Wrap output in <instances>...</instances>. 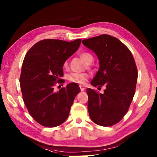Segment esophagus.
Wrapping results in <instances>:
<instances>
[{
  "instance_id": "1",
  "label": "esophagus",
  "mask_w": 157,
  "mask_h": 157,
  "mask_svg": "<svg viewBox=\"0 0 157 157\" xmlns=\"http://www.w3.org/2000/svg\"><path fill=\"white\" fill-rule=\"evenodd\" d=\"M79 88H80V90H81V91L82 92V91H84V90H85V88L84 87V86H79Z\"/></svg>"
}]
</instances>
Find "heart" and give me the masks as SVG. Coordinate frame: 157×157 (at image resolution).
<instances>
[{"mask_svg":"<svg viewBox=\"0 0 157 157\" xmlns=\"http://www.w3.org/2000/svg\"><path fill=\"white\" fill-rule=\"evenodd\" d=\"M81 59L87 64H90L93 61V56L89 52H83L80 55ZM68 65L67 61H65L63 67L66 68ZM89 75L87 73H71L67 75V79L71 83L78 84H84L88 80Z\"/></svg>","mask_w":157,"mask_h":157,"instance_id":"1","label":"heart"}]
</instances>
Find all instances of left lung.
Here are the masks:
<instances>
[{
    "label": "left lung",
    "mask_w": 157,
    "mask_h": 157,
    "mask_svg": "<svg viewBox=\"0 0 157 157\" xmlns=\"http://www.w3.org/2000/svg\"><path fill=\"white\" fill-rule=\"evenodd\" d=\"M99 60V69L91 84L104 93L86 89L89 115L96 124L111 126L128 112L135 94L138 71L132 52L127 46L110 35L102 34L82 40Z\"/></svg>",
    "instance_id": "8db88e82"
}]
</instances>
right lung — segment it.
<instances>
[{"mask_svg":"<svg viewBox=\"0 0 157 157\" xmlns=\"http://www.w3.org/2000/svg\"><path fill=\"white\" fill-rule=\"evenodd\" d=\"M81 42L43 40L25 56L19 79L23 102L30 115L43 126L53 128L64 123L80 91L73 83L57 92L54 86L63 76L65 61L78 51Z\"/></svg>","mask_w":157,"mask_h":157,"instance_id":"1","label":"right lung"}]
</instances>
